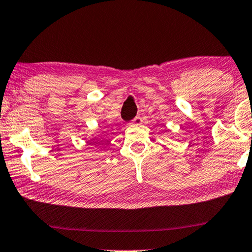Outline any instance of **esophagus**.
<instances>
[{
	"instance_id": "34e87169",
	"label": "esophagus",
	"mask_w": 252,
	"mask_h": 252,
	"mask_svg": "<svg viewBox=\"0 0 252 252\" xmlns=\"http://www.w3.org/2000/svg\"><path fill=\"white\" fill-rule=\"evenodd\" d=\"M141 122H142V119H141V116L137 115L136 118H134V119L132 120V121H131L130 125H131V126H139V125H140Z\"/></svg>"
}]
</instances>
